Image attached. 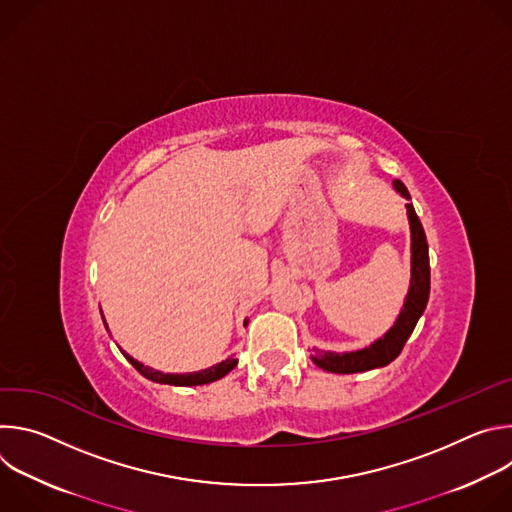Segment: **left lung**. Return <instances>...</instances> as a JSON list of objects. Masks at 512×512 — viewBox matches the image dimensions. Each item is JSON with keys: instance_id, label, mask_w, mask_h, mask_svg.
<instances>
[{"instance_id": "8db88e82", "label": "left lung", "mask_w": 512, "mask_h": 512, "mask_svg": "<svg viewBox=\"0 0 512 512\" xmlns=\"http://www.w3.org/2000/svg\"><path fill=\"white\" fill-rule=\"evenodd\" d=\"M393 186L401 196L411 200L401 180H395ZM407 216H409V227H411V281H409V291H407L403 310L397 316L395 324L385 336H381L367 348L352 350V352H328V350L314 348L312 360L316 367L328 373H338V375L364 373L371 369L387 367L389 362H393L401 354L407 338L411 336L421 314L425 312V306L429 300V251H427L425 231L415 214L413 204H407Z\"/></svg>"}]
</instances>
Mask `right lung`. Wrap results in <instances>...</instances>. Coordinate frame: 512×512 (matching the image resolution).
<instances>
[{
	"mask_svg": "<svg viewBox=\"0 0 512 512\" xmlns=\"http://www.w3.org/2000/svg\"><path fill=\"white\" fill-rule=\"evenodd\" d=\"M249 324V320H245V326ZM107 326V324H105ZM123 352V350H121ZM123 356L133 364V367L137 369V373H141L145 379H150L154 383H164V385H176V387H194V385H206V383H212V381H218L223 379L225 375H229L235 367H237V358L229 356L227 360L214 364V367L210 369H204V371H198V373H188V375H170V373H160V371H154L150 367H143L141 362H137L133 356H129L127 352H123Z\"/></svg>",
	"mask_w": 512,
	"mask_h": 512,
	"instance_id": "add662e5",
	"label": "right lung"
}]
</instances>
